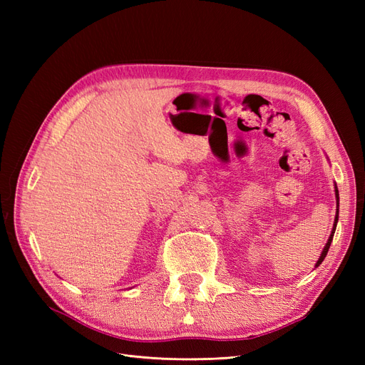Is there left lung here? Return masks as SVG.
Instances as JSON below:
<instances>
[{
    "mask_svg": "<svg viewBox=\"0 0 365 365\" xmlns=\"http://www.w3.org/2000/svg\"><path fill=\"white\" fill-rule=\"evenodd\" d=\"M335 197H336V204H338V207H339V195H338V189H336V184H335ZM336 207V215H335V222H334V228H332V233H330V236H329V240H327V244H326V247L323 248V252H322V256H319V259H318V262L315 263V268L317 267H319V264H322V262L324 260V257H326V254H327V251H329V248H330V244H332V239H334V235H335V230H336V224H338V212H339V208Z\"/></svg>",
    "mask_w": 365,
    "mask_h": 365,
    "instance_id": "8db88e82",
    "label": "left lung"
}]
</instances>
